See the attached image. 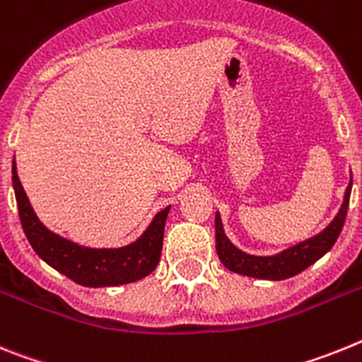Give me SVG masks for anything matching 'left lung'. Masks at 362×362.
<instances>
[{"label": "left lung", "instance_id": "obj_1", "mask_svg": "<svg viewBox=\"0 0 362 362\" xmlns=\"http://www.w3.org/2000/svg\"><path fill=\"white\" fill-rule=\"evenodd\" d=\"M351 184L354 182L350 178V184L344 191L341 209L320 233L313 235L303 242H297V244L279 251L275 255H251V253L238 250L226 235L220 213L216 211L215 238L220 262L224 264L229 272L253 276V279H264V281H284V279H290V276L304 272L313 262H317L320 257H325L341 235V229L344 226V220H346L348 206H350Z\"/></svg>", "mask_w": 362, "mask_h": 362}]
</instances>
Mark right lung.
I'll return each instance as SVG.
<instances>
[{"mask_svg":"<svg viewBox=\"0 0 362 362\" xmlns=\"http://www.w3.org/2000/svg\"><path fill=\"white\" fill-rule=\"evenodd\" d=\"M12 187L25 237L36 255L62 275L87 288H107L136 282L149 275L160 262L163 228L169 209L156 213L140 237L122 247H89L50 231L30 206L21 185L16 160H12Z\"/></svg>","mask_w":362,"mask_h":362,"instance_id":"right-lung-1","label":"right lung"}]
</instances>
